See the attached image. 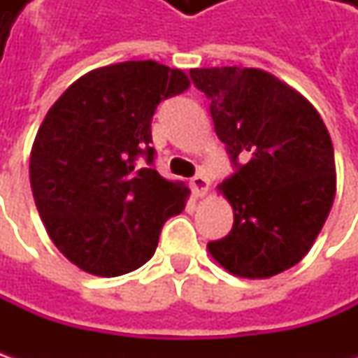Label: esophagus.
<instances>
[{
  "label": "esophagus",
  "mask_w": 358,
  "mask_h": 358,
  "mask_svg": "<svg viewBox=\"0 0 358 358\" xmlns=\"http://www.w3.org/2000/svg\"><path fill=\"white\" fill-rule=\"evenodd\" d=\"M191 191H193L195 197H205L207 191H209V181H207V177H205V175H195V177L191 179Z\"/></svg>",
  "instance_id": "esophagus-1"
}]
</instances>
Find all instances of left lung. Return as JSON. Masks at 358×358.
I'll return each mask as SVG.
<instances>
[{
	"instance_id": "1",
	"label": "left lung",
	"mask_w": 358,
	"mask_h": 358,
	"mask_svg": "<svg viewBox=\"0 0 358 358\" xmlns=\"http://www.w3.org/2000/svg\"><path fill=\"white\" fill-rule=\"evenodd\" d=\"M191 79L235 165L219 185L233 229L209 255L237 277L279 275L309 253L333 207L331 135L309 99L263 69L201 67Z\"/></svg>"
}]
</instances>
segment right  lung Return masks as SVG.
Instances as JSON below:
<instances>
[{"label":"right lung","mask_w":358,"mask_h":358,"mask_svg":"<svg viewBox=\"0 0 358 358\" xmlns=\"http://www.w3.org/2000/svg\"><path fill=\"white\" fill-rule=\"evenodd\" d=\"M185 71L157 62L93 69L51 105L35 135L29 181L49 239L73 265L119 277L145 265L189 189L151 169L157 105L189 90ZM143 155L148 167L139 170Z\"/></svg>","instance_id":"right-lung-1"}]
</instances>
